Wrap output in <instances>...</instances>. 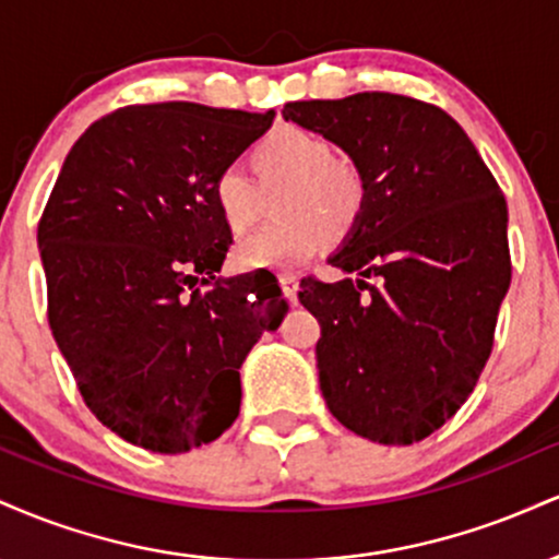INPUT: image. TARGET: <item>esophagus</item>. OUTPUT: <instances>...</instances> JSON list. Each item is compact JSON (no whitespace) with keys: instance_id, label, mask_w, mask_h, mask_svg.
<instances>
[{"instance_id":"obj_1","label":"esophagus","mask_w":559,"mask_h":559,"mask_svg":"<svg viewBox=\"0 0 559 559\" xmlns=\"http://www.w3.org/2000/svg\"><path fill=\"white\" fill-rule=\"evenodd\" d=\"M278 286H281V292H284V297L294 305V301H297V292H299V278H297V275L281 273L278 275Z\"/></svg>"}]
</instances>
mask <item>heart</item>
Segmentation results:
<instances>
[{"label":"heart","mask_w":559,"mask_h":559,"mask_svg":"<svg viewBox=\"0 0 559 559\" xmlns=\"http://www.w3.org/2000/svg\"><path fill=\"white\" fill-rule=\"evenodd\" d=\"M247 173L226 168L213 181V207L223 228L243 234L260 221L265 197H275L281 221L236 243L241 271H281L310 260L325 243L355 236L370 204L368 173L355 157L336 155L325 136L278 128L247 155Z\"/></svg>","instance_id":"b5f03b06"}]
</instances>
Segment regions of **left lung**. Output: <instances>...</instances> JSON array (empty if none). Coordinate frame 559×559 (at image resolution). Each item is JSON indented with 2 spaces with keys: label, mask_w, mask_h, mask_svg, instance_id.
<instances>
[{
  "label": "left lung",
  "mask_w": 559,
  "mask_h": 559,
  "mask_svg": "<svg viewBox=\"0 0 559 559\" xmlns=\"http://www.w3.org/2000/svg\"><path fill=\"white\" fill-rule=\"evenodd\" d=\"M284 120L342 146L370 181L360 228L331 258L360 278L299 284L320 323V391L362 439L415 444L463 407L493 349L512 281L502 189L457 120L413 96L288 102Z\"/></svg>",
  "instance_id": "1"
}]
</instances>
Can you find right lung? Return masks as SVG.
Wrapping results in <instances>:
<instances>
[{
  "mask_svg": "<svg viewBox=\"0 0 559 559\" xmlns=\"http://www.w3.org/2000/svg\"><path fill=\"white\" fill-rule=\"evenodd\" d=\"M275 112L128 105L83 131L38 221L47 318L86 407L159 454L239 418V368L286 316L273 273L217 278L213 181Z\"/></svg>",
  "mask_w": 559,
  "mask_h": 559,
  "instance_id": "right-lung-1",
  "label": "right lung"
}]
</instances>
